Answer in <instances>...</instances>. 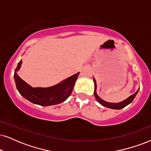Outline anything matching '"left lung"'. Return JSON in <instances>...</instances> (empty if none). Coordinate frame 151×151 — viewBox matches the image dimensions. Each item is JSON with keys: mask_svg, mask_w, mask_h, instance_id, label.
<instances>
[{"mask_svg": "<svg viewBox=\"0 0 151 151\" xmlns=\"http://www.w3.org/2000/svg\"><path fill=\"white\" fill-rule=\"evenodd\" d=\"M93 81H94V83H95L94 95H95V98H96V100H98V102H100V104H102V105L105 106V107L113 109H123V108L125 107V106L128 105L129 103H131L133 101V100H134V98H135V96H136V95L137 94V93H138V91L139 90V89L137 90L136 93H134L133 95H132L131 96H129L128 98H127L126 100L123 101V102H119V103H109V102H105V101L101 100V99L99 98L98 95H97V93H96V88H97L96 81H95V79H93Z\"/></svg>", "mask_w": 151, "mask_h": 151, "instance_id": "8db88e82", "label": "left lung"}]
</instances>
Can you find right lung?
Here are the masks:
<instances>
[{
	"instance_id": "add662e5",
	"label": "right lung",
	"mask_w": 151,
	"mask_h": 151,
	"mask_svg": "<svg viewBox=\"0 0 151 151\" xmlns=\"http://www.w3.org/2000/svg\"><path fill=\"white\" fill-rule=\"evenodd\" d=\"M22 60L18 63L14 70V77L17 88L21 95L34 104L46 106L60 104L70 96L79 72L68 78L64 81L49 88H33L22 80L17 74L22 65Z\"/></svg>"
}]
</instances>
